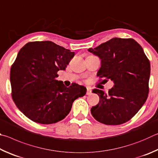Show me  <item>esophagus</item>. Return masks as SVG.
<instances>
[{"instance_id": "34e87169", "label": "esophagus", "mask_w": 158, "mask_h": 158, "mask_svg": "<svg viewBox=\"0 0 158 158\" xmlns=\"http://www.w3.org/2000/svg\"><path fill=\"white\" fill-rule=\"evenodd\" d=\"M87 95H91L92 94V89H91V87H87V93H86Z\"/></svg>"}]
</instances>
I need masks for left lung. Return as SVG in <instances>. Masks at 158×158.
Returning <instances> with one entry per match:
<instances>
[{"instance_id": "left-lung-1", "label": "left lung", "mask_w": 158, "mask_h": 158, "mask_svg": "<svg viewBox=\"0 0 158 158\" xmlns=\"http://www.w3.org/2000/svg\"><path fill=\"white\" fill-rule=\"evenodd\" d=\"M101 60L97 76L114 82L108 92L94 89L99 103L91 109L94 118L106 125H120L137 114L148 98L151 65L142 47L133 39L112 38L88 49Z\"/></svg>"}]
</instances>
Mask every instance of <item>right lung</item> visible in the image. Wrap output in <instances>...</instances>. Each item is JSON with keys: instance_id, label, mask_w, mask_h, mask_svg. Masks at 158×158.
Instances as JSON below:
<instances>
[{"instance_id": "1", "label": "right lung", "mask_w": 158, "mask_h": 158, "mask_svg": "<svg viewBox=\"0 0 158 158\" xmlns=\"http://www.w3.org/2000/svg\"><path fill=\"white\" fill-rule=\"evenodd\" d=\"M74 55L50 41H31L19 51L10 70L12 97L30 120L57 123L68 115L76 99L85 95L84 86L72 83L66 87L56 79Z\"/></svg>"}]
</instances>
